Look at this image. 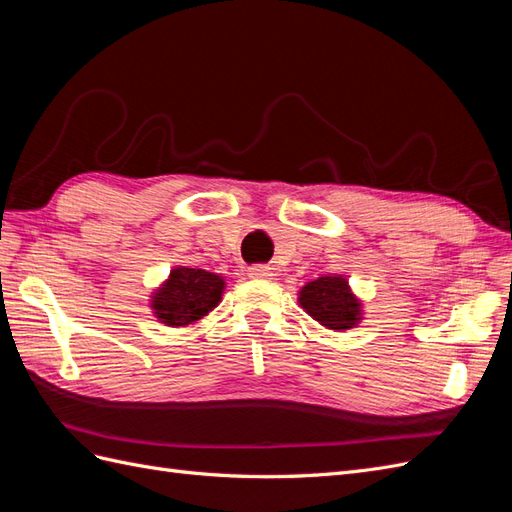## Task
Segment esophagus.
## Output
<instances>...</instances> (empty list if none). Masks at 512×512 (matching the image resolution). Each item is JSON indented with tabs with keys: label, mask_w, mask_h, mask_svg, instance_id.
Instances as JSON below:
<instances>
[{
	"label": "esophagus",
	"mask_w": 512,
	"mask_h": 512,
	"mask_svg": "<svg viewBox=\"0 0 512 512\" xmlns=\"http://www.w3.org/2000/svg\"><path fill=\"white\" fill-rule=\"evenodd\" d=\"M247 275L254 277V280H271L273 273H271V269L265 267V265H254V267L247 269Z\"/></svg>",
	"instance_id": "34e87169"
}]
</instances>
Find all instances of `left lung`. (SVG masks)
I'll list each match as a JSON object with an SVG mask.
<instances>
[{"instance_id": "1", "label": "left lung", "mask_w": 512, "mask_h": 512, "mask_svg": "<svg viewBox=\"0 0 512 512\" xmlns=\"http://www.w3.org/2000/svg\"><path fill=\"white\" fill-rule=\"evenodd\" d=\"M299 303L322 327L333 331L352 329L361 320V301L342 275H324L307 282L299 292Z\"/></svg>"}]
</instances>
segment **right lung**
Listing matches in <instances>:
<instances>
[{
  "instance_id": "right-lung-1",
  "label": "right lung",
  "mask_w": 512,
  "mask_h": 512,
  "mask_svg": "<svg viewBox=\"0 0 512 512\" xmlns=\"http://www.w3.org/2000/svg\"><path fill=\"white\" fill-rule=\"evenodd\" d=\"M224 280L205 269L177 267L160 290L153 292V314L166 327H188L222 301Z\"/></svg>"
}]
</instances>
